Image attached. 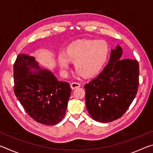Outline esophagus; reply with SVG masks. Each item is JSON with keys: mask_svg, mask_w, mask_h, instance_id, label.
<instances>
[{"mask_svg": "<svg viewBox=\"0 0 153 153\" xmlns=\"http://www.w3.org/2000/svg\"><path fill=\"white\" fill-rule=\"evenodd\" d=\"M79 87H80V84L78 82H72L71 84V88L72 90H74Z\"/></svg>", "mask_w": 153, "mask_h": 153, "instance_id": "esophagus-1", "label": "esophagus"}]
</instances>
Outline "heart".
Returning <instances> with one entry per match:
<instances>
[{
	"mask_svg": "<svg viewBox=\"0 0 153 153\" xmlns=\"http://www.w3.org/2000/svg\"><path fill=\"white\" fill-rule=\"evenodd\" d=\"M109 47L105 40H81L67 46L65 54L58 55V63L62 72H66L69 61L74 62L78 75L89 77L97 74L107 60Z\"/></svg>",
	"mask_w": 153,
	"mask_h": 153,
	"instance_id": "heart-1",
	"label": "heart"
}]
</instances>
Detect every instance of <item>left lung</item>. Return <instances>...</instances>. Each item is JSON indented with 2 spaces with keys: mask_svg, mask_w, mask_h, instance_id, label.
<instances>
[{
  "mask_svg": "<svg viewBox=\"0 0 153 153\" xmlns=\"http://www.w3.org/2000/svg\"><path fill=\"white\" fill-rule=\"evenodd\" d=\"M120 46L111 49L104 69L84 86L87 110L93 120L102 123L120 118L136 97L139 84L136 60L122 59Z\"/></svg>",
  "mask_w": 153,
  "mask_h": 153,
  "instance_id": "obj_1",
  "label": "left lung"
}]
</instances>
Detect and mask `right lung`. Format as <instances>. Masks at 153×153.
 Returning <instances> with one entry per match:
<instances>
[{
    "label": "right lung",
    "mask_w": 153,
    "mask_h": 153,
    "mask_svg": "<svg viewBox=\"0 0 153 153\" xmlns=\"http://www.w3.org/2000/svg\"><path fill=\"white\" fill-rule=\"evenodd\" d=\"M14 92L21 105L38 123L54 126L65 115L71 88L47 69L41 68L33 56L18 55L13 65Z\"/></svg>",
    "instance_id": "1"
}]
</instances>
